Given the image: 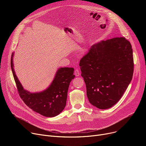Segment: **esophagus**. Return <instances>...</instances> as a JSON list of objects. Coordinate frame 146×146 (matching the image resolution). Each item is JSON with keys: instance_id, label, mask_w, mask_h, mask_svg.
<instances>
[{"instance_id": "esophagus-1", "label": "esophagus", "mask_w": 146, "mask_h": 146, "mask_svg": "<svg viewBox=\"0 0 146 146\" xmlns=\"http://www.w3.org/2000/svg\"><path fill=\"white\" fill-rule=\"evenodd\" d=\"M74 74H75V76L78 77L80 76V70L78 69H76L75 71H74Z\"/></svg>"}]
</instances>
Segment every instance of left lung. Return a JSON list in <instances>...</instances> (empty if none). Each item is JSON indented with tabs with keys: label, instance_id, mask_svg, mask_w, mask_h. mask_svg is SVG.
<instances>
[{
	"label": "left lung",
	"instance_id": "obj_1",
	"mask_svg": "<svg viewBox=\"0 0 146 146\" xmlns=\"http://www.w3.org/2000/svg\"><path fill=\"white\" fill-rule=\"evenodd\" d=\"M79 65L91 105L111 108L121 99L132 79L134 63L131 43L114 37L94 44Z\"/></svg>",
	"mask_w": 146,
	"mask_h": 146
}]
</instances>
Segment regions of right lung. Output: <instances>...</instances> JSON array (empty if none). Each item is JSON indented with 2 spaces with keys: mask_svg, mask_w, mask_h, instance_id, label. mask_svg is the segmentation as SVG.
<instances>
[{
  "mask_svg": "<svg viewBox=\"0 0 146 146\" xmlns=\"http://www.w3.org/2000/svg\"><path fill=\"white\" fill-rule=\"evenodd\" d=\"M11 58V68L18 94L29 108L34 111L47 117H55L64 110L66 104L70 82L75 77L73 68H59L51 85L41 92L31 93L24 89L15 75Z\"/></svg>",
  "mask_w": 146,
  "mask_h": 146,
  "instance_id": "right-lung-1",
  "label": "right lung"
}]
</instances>
